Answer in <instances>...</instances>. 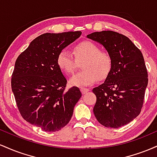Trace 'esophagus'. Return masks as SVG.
Here are the masks:
<instances>
[{
  "mask_svg": "<svg viewBox=\"0 0 157 157\" xmlns=\"http://www.w3.org/2000/svg\"><path fill=\"white\" fill-rule=\"evenodd\" d=\"M80 91H81V92H82V94H84L87 93L88 91H89V89H86V88H81Z\"/></svg>",
  "mask_w": 157,
  "mask_h": 157,
  "instance_id": "1",
  "label": "esophagus"
}]
</instances>
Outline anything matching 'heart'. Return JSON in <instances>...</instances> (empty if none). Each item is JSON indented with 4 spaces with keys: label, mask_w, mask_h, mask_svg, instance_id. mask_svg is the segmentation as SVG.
Instances as JSON below:
<instances>
[{
    "label": "heart",
    "mask_w": 157,
    "mask_h": 157,
    "mask_svg": "<svg viewBox=\"0 0 157 157\" xmlns=\"http://www.w3.org/2000/svg\"><path fill=\"white\" fill-rule=\"evenodd\" d=\"M75 57L66 50L58 53L56 59L57 66L66 75L75 71L77 63H81L82 71L70 78L72 86H89L97 80H105L112 69V57L108 52L102 51L94 43L84 40L78 43L73 48Z\"/></svg>",
    "instance_id": "b5f03b06"
}]
</instances>
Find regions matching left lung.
<instances>
[{
  "label": "left lung",
  "mask_w": 157,
  "mask_h": 157,
  "mask_svg": "<svg viewBox=\"0 0 157 157\" xmlns=\"http://www.w3.org/2000/svg\"><path fill=\"white\" fill-rule=\"evenodd\" d=\"M87 37L102 44L113 62L104 83L92 90L97 97L94 113L101 125L117 128L141 112L148 82L143 55L128 37L118 32H96Z\"/></svg>",
  "instance_id": "1"
}]
</instances>
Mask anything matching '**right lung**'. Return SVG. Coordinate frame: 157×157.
Returning <instances> with one entry per match:
<instances>
[{"mask_svg":"<svg viewBox=\"0 0 157 157\" xmlns=\"http://www.w3.org/2000/svg\"><path fill=\"white\" fill-rule=\"evenodd\" d=\"M81 34H43L15 61L11 85L17 109L26 121L44 131H57L67 125L82 96L75 86L66 91L67 80L56 63L59 52Z\"/></svg>","mask_w":157,"mask_h":157,"instance_id":"add662e5","label":"right lung"}]
</instances>
